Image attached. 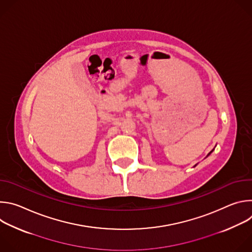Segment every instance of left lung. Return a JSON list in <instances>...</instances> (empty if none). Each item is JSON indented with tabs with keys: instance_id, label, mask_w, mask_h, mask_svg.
<instances>
[{
	"instance_id": "left-lung-1",
	"label": "left lung",
	"mask_w": 252,
	"mask_h": 252,
	"mask_svg": "<svg viewBox=\"0 0 252 252\" xmlns=\"http://www.w3.org/2000/svg\"><path fill=\"white\" fill-rule=\"evenodd\" d=\"M210 153H211V152H210ZM210 153H209V154H208V155H210Z\"/></svg>"
}]
</instances>
